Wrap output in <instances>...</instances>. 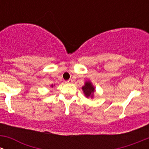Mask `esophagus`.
<instances>
[{"mask_svg":"<svg viewBox=\"0 0 149 149\" xmlns=\"http://www.w3.org/2000/svg\"><path fill=\"white\" fill-rule=\"evenodd\" d=\"M73 82V81H72V79H69V80L68 81H65V83L67 84H70V83H72Z\"/></svg>","mask_w":149,"mask_h":149,"instance_id":"esophagus-1","label":"esophagus"}]
</instances>
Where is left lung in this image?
Returning a JSON list of instances; mask_svg holds the SVG:
<instances>
[{
	"label": "left lung",
	"instance_id": "1",
	"mask_svg": "<svg viewBox=\"0 0 149 149\" xmlns=\"http://www.w3.org/2000/svg\"><path fill=\"white\" fill-rule=\"evenodd\" d=\"M82 90H83V92L86 97L91 99L94 97V92L96 91L95 87L93 86L92 83L90 81H85V84L82 86Z\"/></svg>",
	"mask_w": 149,
	"mask_h": 149
}]
</instances>
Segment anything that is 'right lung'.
Instances as JSON below:
<instances>
[{
	"instance_id": "1",
	"label": "right lung",
	"mask_w": 149,
	"mask_h": 149,
	"mask_svg": "<svg viewBox=\"0 0 149 149\" xmlns=\"http://www.w3.org/2000/svg\"><path fill=\"white\" fill-rule=\"evenodd\" d=\"M51 87H53V85H51Z\"/></svg>"
}]
</instances>
